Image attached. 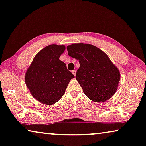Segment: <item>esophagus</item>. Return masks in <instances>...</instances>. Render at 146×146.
Wrapping results in <instances>:
<instances>
[{
    "label": "esophagus",
    "mask_w": 146,
    "mask_h": 146,
    "mask_svg": "<svg viewBox=\"0 0 146 146\" xmlns=\"http://www.w3.org/2000/svg\"><path fill=\"white\" fill-rule=\"evenodd\" d=\"M72 73L74 75H76V71L75 70V69H74V70H73V71H72Z\"/></svg>",
    "instance_id": "esophagus-1"
}]
</instances>
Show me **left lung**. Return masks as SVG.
I'll use <instances>...</instances> for the list:
<instances>
[{
    "instance_id": "1",
    "label": "left lung",
    "mask_w": 146,
    "mask_h": 146,
    "mask_svg": "<svg viewBox=\"0 0 146 146\" xmlns=\"http://www.w3.org/2000/svg\"><path fill=\"white\" fill-rule=\"evenodd\" d=\"M68 55L79 60L76 79L89 99L103 102L117 90L121 75L107 54L91 44L78 43L67 46Z\"/></svg>"
}]
</instances>
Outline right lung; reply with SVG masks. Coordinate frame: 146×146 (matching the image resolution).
<instances>
[{
  "instance_id": "1",
  "label": "right lung",
  "mask_w": 146,
  "mask_h": 146,
  "mask_svg": "<svg viewBox=\"0 0 146 146\" xmlns=\"http://www.w3.org/2000/svg\"><path fill=\"white\" fill-rule=\"evenodd\" d=\"M65 50L64 45L47 46L35 56L26 71V86L33 98L41 103L50 106L57 102L75 77L59 59Z\"/></svg>"
}]
</instances>
